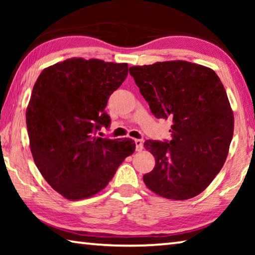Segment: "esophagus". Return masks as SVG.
I'll return each instance as SVG.
<instances>
[{"label": "esophagus", "mask_w": 255, "mask_h": 255, "mask_svg": "<svg viewBox=\"0 0 255 255\" xmlns=\"http://www.w3.org/2000/svg\"><path fill=\"white\" fill-rule=\"evenodd\" d=\"M135 144H136V150L137 152H140L144 148V141L141 139H135Z\"/></svg>", "instance_id": "34e87169"}]
</instances>
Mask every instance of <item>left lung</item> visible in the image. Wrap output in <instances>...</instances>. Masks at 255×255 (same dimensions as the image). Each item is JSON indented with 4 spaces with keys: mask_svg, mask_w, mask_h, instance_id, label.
<instances>
[{
    "mask_svg": "<svg viewBox=\"0 0 255 255\" xmlns=\"http://www.w3.org/2000/svg\"><path fill=\"white\" fill-rule=\"evenodd\" d=\"M129 73L156 118L171 119V140H146L155 157L143 180L157 196L187 200L211 183L226 161L234 115L209 67L185 60L131 66Z\"/></svg>",
    "mask_w": 255,
    "mask_h": 255,
    "instance_id": "left-lung-1",
    "label": "left lung"
}]
</instances>
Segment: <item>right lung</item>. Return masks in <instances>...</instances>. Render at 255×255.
<instances>
[{"label":"right lung","instance_id":"add662e5","mask_svg":"<svg viewBox=\"0 0 255 255\" xmlns=\"http://www.w3.org/2000/svg\"><path fill=\"white\" fill-rule=\"evenodd\" d=\"M128 75L127 63L68 58L45 68L25 111L30 149L38 170L68 200L86 199L105 189L131 139L96 136L110 125L108 99Z\"/></svg>","mask_w":255,"mask_h":255}]
</instances>
